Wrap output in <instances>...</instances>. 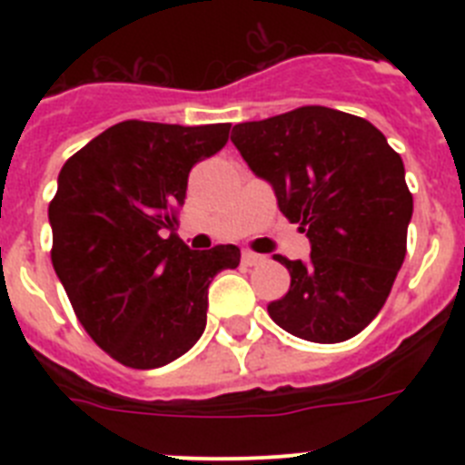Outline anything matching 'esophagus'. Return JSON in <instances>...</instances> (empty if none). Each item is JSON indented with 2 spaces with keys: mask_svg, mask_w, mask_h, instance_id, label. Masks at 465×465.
<instances>
[{
  "mask_svg": "<svg viewBox=\"0 0 465 465\" xmlns=\"http://www.w3.org/2000/svg\"><path fill=\"white\" fill-rule=\"evenodd\" d=\"M265 261V256H261V253H253V252H244L242 253V262L244 265H249V268H253V265H258V262Z\"/></svg>",
  "mask_w": 465,
  "mask_h": 465,
  "instance_id": "1",
  "label": "esophagus"
}]
</instances>
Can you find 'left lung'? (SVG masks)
I'll return each mask as SVG.
<instances>
[{
	"label": "left lung",
	"instance_id": "obj_1",
	"mask_svg": "<svg viewBox=\"0 0 465 465\" xmlns=\"http://www.w3.org/2000/svg\"><path fill=\"white\" fill-rule=\"evenodd\" d=\"M230 139L312 246L307 261L277 256L291 289L268 305L272 322L310 342L359 335L405 261L412 195L401 155L372 123L328 106L240 123Z\"/></svg>",
	"mask_w": 465,
	"mask_h": 465
}]
</instances>
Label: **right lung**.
I'll return each mask as SVG.
<instances>
[{
	"mask_svg": "<svg viewBox=\"0 0 465 465\" xmlns=\"http://www.w3.org/2000/svg\"><path fill=\"white\" fill-rule=\"evenodd\" d=\"M230 123L123 121L74 153L48 204L53 268L90 338L151 371L183 356L207 326V289L240 265L235 244L193 252L174 235L188 172L221 151Z\"/></svg>",
	"mask_w": 465,
	"mask_h": 465,
	"instance_id": "add662e5",
	"label": "right lung"
}]
</instances>
